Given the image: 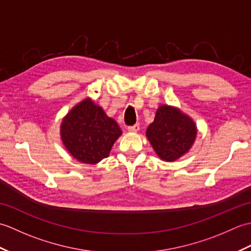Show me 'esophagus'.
<instances>
[{"label":"esophagus","instance_id":"1","mask_svg":"<svg viewBox=\"0 0 251 251\" xmlns=\"http://www.w3.org/2000/svg\"><path fill=\"white\" fill-rule=\"evenodd\" d=\"M139 129H140V125L139 124H136L134 126H129L128 127V131L129 132H137Z\"/></svg>","mask_w":251,"mask_h":251}]
</instances>
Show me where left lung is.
Returning a JSON list of instances; mask_svg holds the SVG:
<instances>
[{"instance_id":"left-lung-1","label":"left lung","mask_w":251,"mask_h":251,"mask_svg":"<svg viewBox=\"0 0 251 251\" xmlns=\"http://www.w3.org/2000/svg\"><path fill=\"white\" fill-rule=\"evenodd\" d=\"M146 136L162 161L174 162L193 147L197 126L191 116L177 106L162 104L153 123L148 126Z\"/></svg>"}]
</instances>
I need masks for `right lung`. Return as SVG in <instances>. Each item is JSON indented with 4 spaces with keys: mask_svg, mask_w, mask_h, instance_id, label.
<instances>
[{
    "mask_svg": "<svg viewBox=\"0 0 251 251\" xmlns=\"http://www.w3.org/2000/svg\"><path fill=\"white\" fill-rule=\"evenodd\" d=\"M121 135L117 123L89 97L74 105L60 125L63 146L72 157L84 164L94 165L108 157Z\"/></svg>",
    "mask_w": 251,
    "mask_h": 251,
    "instance_id": "right-lung-1",
    "label": "right lung"
}]
</instances>
